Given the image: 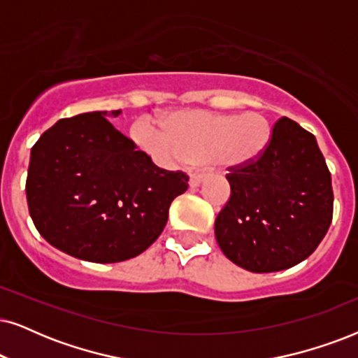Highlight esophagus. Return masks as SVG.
I'll use <instances>...</instances> for the list:
<instances>
[{
    "mask_svg": "<svg viewBox=\"0 0 358 358\" xmlns=\"http://www.w3.org/2000/svg\"><path fill=\"white\" fill-rule=\"evenodd\" d=\"M203 180H205V175L203 173H189V187H198V185H200Z\"/></svg>",
    "mask_w": 358,
    "mask_h": 358,
    "instance_id": "esophagus-1",
    "label": "esophagus"
}]
</instances>
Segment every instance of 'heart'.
<instances>
[{"instance_id": "b5f03b06", "label": "heart", "mask_w": 358, "mask_h": 358, "mask_svg": "<svg viewBox=\"0 0 358 358\" xmlns=\"http://www.w3.org/2000/svg\"><path fill=\"white\" fill-rule=\"evenodd\" d=\"M164 132L147 125L135 129L138 145L165 162H211L218 169H246L262 157L271 140L264 115L178 110L164 119Z\"/></svg>"}]
</instances>
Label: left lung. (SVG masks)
I'll return each mask as SVG.
<instances>
[{
    "mask_svg": "<svg viewBox=\"0 0 358 358\" xmlns=\"http://www.w3.org/2000/svg\"><path fill=\"white\" fill-rule=\"evenodd\" d=\"M229 200L215 221L221 251L252 273L289 269L309 257L332 223L330 171L314 135L275 122L256 164L226 175Z\"/></svg>",
    "mask_w": 358,
    "mask_h": 358,
    "instance_id": "1",
    "label": "left lung"
}]
</instances>
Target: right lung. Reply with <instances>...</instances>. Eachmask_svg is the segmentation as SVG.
I'll return each mask as SVG.
<instances>
[{
  "label": "right lung",
  "instance_id": "obj_1",
  "mask_svg": "<svg viewBox=\"0 0 358 358\" xmlns=\"http://www.w3.org/2000/svg\"><path fill=\"white\" fill-rule=\"evenodd\" d=\"M61 119L31 148L26 180L29 215L57 250L90 262L142 255L164 231L171 201L188 175L158 169L108 115Z\"/></svg>",
  "mask_w": 358,
  "mask_h": 358
}]
</instances>
